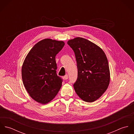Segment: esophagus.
<instances>
[{
  "instance_id": "obj_1",
  "label": "esophagus",
  "mask_w": 134,
  "mask_h": 134,
  "mask_svg": "<svg viewBox=\"0 0 134 134\" xmlns=\"http://www.w3.org/2000/svg\"><path fill=\"white\" fill-rule=\"evenodd\" d=\"M64 79L65 80H66V79H68V74H66V75L64 76Z\"/></svg>"
}]
</instances>
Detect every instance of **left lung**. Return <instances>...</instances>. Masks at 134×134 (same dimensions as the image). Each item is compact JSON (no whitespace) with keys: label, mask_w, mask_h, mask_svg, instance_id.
Returning <instances> with one entry per match:
<instances>
[{"label":"left lung","mask_w":134,"mask_h":134,"mask_svg":"<svg viewBox=\"0 0 134 134\" xmlns=\"http://www.w3.org/2000/svg\"><path fill=\"white\" fill-rule=\"evenodd\" d=\"M77 62L78 77L74 88L78 96L86 102H93L107 90L110 71L107 57L101 48L80 37L69 40Z\"/></svg>","instance_id":"left-lung-1"}]
</instances>
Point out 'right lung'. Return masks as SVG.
<instances>
[{
    "instance_id": "obj_1",
    "label": "right lung",
    "mask_w": 134,
    "mask_h": 134,
    "mask_svg": "<svg viewBox=\"0 0 134 134\" xmlns=\"http://www.w3.org/2000/svg\"><path fill=\"white\" fill-rule=\"evenodd\" d=\"M63 41L45 38L31 49L23 62V84L30 97L46 104L57 94L62 79L58 76L56 56L64 45Z\"/></svg>"
}]
</instances>
